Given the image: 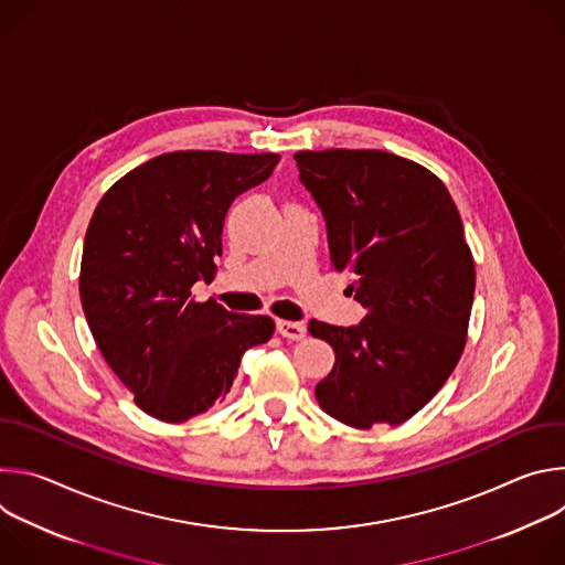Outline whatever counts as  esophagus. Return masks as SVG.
<instances>
[{
	"label": "esophagus",
	"instance_id": "esophagus-1",
	"mask_svg": "<svg viewBox=\"0 0 565 565\" xmlns=\"http://www.w3.org/2000/svg\"><path fill=\"white\" fill-rule=\"evenodd\" d=\"M277 333L292 342H299L306 338V329L297 324V321H288V319H277Z\"/></svg>",
	"mask_w": 565,
	"mask_h": 565
}]
</instances>
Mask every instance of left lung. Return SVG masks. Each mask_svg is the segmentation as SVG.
Returning a JSON list of instances; mask_svg holds the SVG:
<instances>
[{
	"label": "left lung",
	"instance_id": "8db88e82",
	"mask_svg": "<svg viewBox=\"0 0 565 565\" xmlns=\"http://www.w3.org/2000/svg\"><path fill=\"white\" fill-rule=\"evenodd\" d=\"M299 181L327 221L331 264L369 310L358 327L310 319L335 351L315 386L335 420L371 429L418 414L456 369L473 301V259L447 188L380 149L295 153Z\"/></svg>",
	"mask_w": 565,
	"mask_h": 565
}]
</instances>
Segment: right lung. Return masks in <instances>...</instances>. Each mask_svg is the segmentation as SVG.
<instances>
[{"label":"right lung","instance_id":"obj_1","mask_svg":"<svg viewBox=\"0 0 565 565\" xmlns=\"http://www.w3.org/2000/svg\"><path fill=\"white\" fill-rule=\"evenodd\" d=\"M279 153L172 151L125 174L85 236L79 299L92 335L136 405L185 423L223 402L244 353L275 321L194 301L221 257L227 207L264 183Z\"/></svg>","mask_w":565,"mask_h":565}]
</instances>
